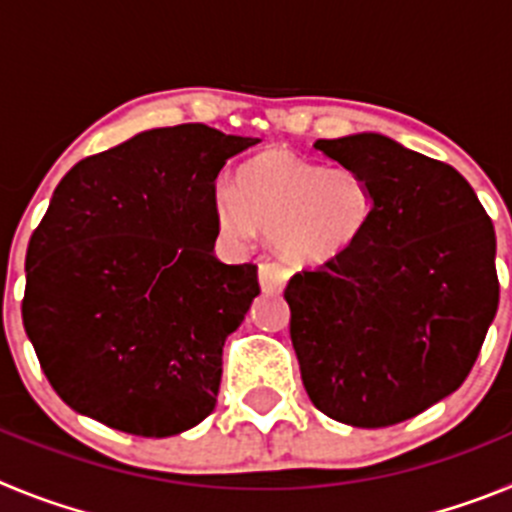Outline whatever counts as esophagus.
<instances>
[{
	"instance_id": "1",
	"label": "esophagus",
	"mask_w": 512,
	"mask_h": 512,
	"mask_svg": "<svg viewBox=\"0 0 512 512\" xmlns=\"http://www.w3.org/2000/svg\"><path fill=\"white\" fill-rule=\"evenodd\" d=\"M287 279H289V271L284 269L279 261L264 259L259 264V282H261V289H264L266 295L282 292L284 284H287Z\"/></svg>"
}]
</instances>
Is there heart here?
<instances>
[{"mask_svg": "<svg viewBox=\"0 0 512 512\" xmlns=\"http://www.w3.org/2000/svg\"><path fill=\"white\" fill-rule=\"evenodd\" d=\"M372 194L351 166H318L284 148L251 156L235 187L215 194V215L228 235L246 241L253 230L271 235L292 264L338 259L364 230Z\"/></svg>", "mask_w": 512, "mask_h": 512, "instance_id": "b5f03b06", "label": "heart"}]
</instances>
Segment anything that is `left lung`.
Wrapping results in <instances>:
<instances>
[{"label": "left lung", "mask_w": 512, "mask_h": 512, "mask_svg": "<svg viewBox=\"0 0 512 512\" xmlns=\"http://www.w3.org/2000/svg\"><path fill=\"white\" fill-rule=\"evenodd\" d=\"M315 148L364 176L372 210L338 259L284 289L302 384L338 423H402L472 372L500 302L495 228L454 166L392 138Z\"/></svg>", "instance_id": "obj_1"}]
</instances>
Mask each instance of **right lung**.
Masks as SVG:
<instances>
[{"label": "right lung", "mask_w": 512, "mask_h": 512, "mask_svg": "<svg viewBox=\"0 0 512 512\" xmlns=\"http://www.w3.org/2000/svg\"><path fill=\"white\" fill-rule=\"evenodd\" d=\"M253 143L187 122L61 179L27 246L22 323L76 413L166 438L215 410L225 338L261 292L256 266L212 253L215 182Z\"/></svg>", "instance_id": "add662e5"}]
</instances>
